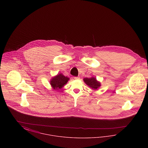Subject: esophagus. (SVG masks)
Returning a JSON list of instances; mask_svg holds the SVG:
<instances>
[{
	"label": "esophagus",
	"mask_w": 148,
	"mask_h": 148,
	"mask_svg": "<svg viewBox=\"0 0 148 148\" xmlns=\"http://www.w3.org/2000/svg\"><path fill=\"white\" fill-rule=\"evenodd\" d=\"M74 79H75V80H79V79H80V78L79 77H74Z\"/></svg>",
	"instance_id": "obj_1"
}]
</instances>
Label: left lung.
<instances>
[{"instance_id": "obj_1", "label": "left lung", "mask_w": 148, "mask_h": 148, "mask_svg": "<svg viewBox=\"0 0 148 148\" xmlns=\"http://www.w3.org/2000/svg\"><path fill=\"white\" fill-rule=\"evenodd\" d=\"M83 80L86 84L94 90H98L101 86L100 82L98 81L97 79L94 77L89 78L85 77L83 79Z\"/></svg>"}]
</instances>
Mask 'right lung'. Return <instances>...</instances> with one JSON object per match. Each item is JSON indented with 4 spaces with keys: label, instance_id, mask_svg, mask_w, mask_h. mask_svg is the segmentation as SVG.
Instances as JSON below:
<instances>
[{
    "label": "right lung",
    "instance_id": "1",
    "mask_svg": "<svg viewBox=\"0 0 148 148\" xmlns=\"http://www.w3.org/2000/svg\"><path fill=\"white\" fill-rule=\"evenodd\" d=\"M69 79V77H65L62 73H59L50 79V84L54 90H57L62 89L67 84Z\"/></svg>",
    "mask_w": 148,
    "mask_h": 148
}]
</instances>
